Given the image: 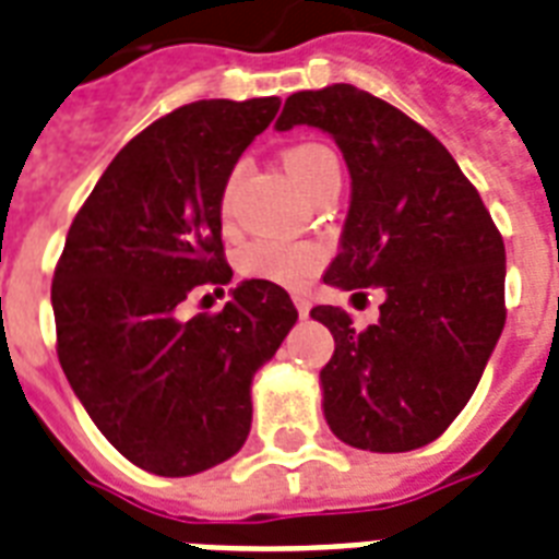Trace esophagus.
Segmentation results:
<instances>
[{
  "label": "esophagus",
  "mask_w": 559,
  "mask_h": 559,
  "mask_svg": "<svg viewBox=\"0 0 559 559\" xmlns=\"http://www.w3.org/2000/svg\"><path fill=\"white\" fill-rule=\"evenodd\" d=\"M294 306H297V311H300V318H309L311 302L306 300V297H300V294H297V297H294Z\"/></svg>",
  "instance_id": "obj_1"
}]
</instances>
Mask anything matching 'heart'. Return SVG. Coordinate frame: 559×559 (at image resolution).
Listing matches in <instances>:
<instances>
[{
  "instance_id": "obj_1",
  "label": "heart",
  "mask_w": 559,
  "mask_h": 559,
  "mask_svg": "<svg viewBox=\"0 0 559 559\" xmlns=\"http://www.w3.org/2000/svg\"><path fill=\"white\" fill-rule=\"evenodd\" d=\"M283 166L306 192H311L323 177L338 175V157L323 142H297L283 154ZM233 186H236V177H230L221 192L224 215L230 212ZM323 262H326V250L318 241L271 239V236L248 241L239 253L241 274L250 280L283 285V288H302L323 267Z\"/></svg>"
}]
</instances>
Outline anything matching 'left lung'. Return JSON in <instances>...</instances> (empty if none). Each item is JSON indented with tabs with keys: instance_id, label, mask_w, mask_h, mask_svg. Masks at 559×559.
Returning a JSON list of instances; mask_svg holds the SVG:
<instances>
[{
	"instance_id": "8db88e82",
	"label": "left lung",
	"mask_w": 559,
	"mask_h": 559,
	"mask_svg": "<svg viewBox=\"0 0 559 559\" xmlns=\"http://www.w3.org/2000/svg\"><path fill=\"white\" fill-rule=\"evenodd\" d=\"M294 124L332 133L353 177L323 283L384 288L367 329L338 306L311 309L335 338L323 414L356 449L411 452L443 435L481 382L508 314L504 241L443 142L393 104L353 84L302 90L276 131Z\"/></svg>"
}]
</instances>
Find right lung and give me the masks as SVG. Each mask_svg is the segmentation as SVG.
<instances>
[{
  "label": "right lung",
  "mask_w": 559,
  "mask_h": 559,
  "mask_svg": "<svg viewBox=\"0 0 559 559\" xmlns=\"http://www.w3.org/2000/svg\"><path fill=\"white\" fill-rule=\"evenodd\" d=\"M280 98H210L136 133L67 233L51 280L58 358L110 443L145 473L183 478L224 464L250 435V382L297 320L285 288L248 280L221 311L177 306L233 271L221 192Z\"/></svg>",
  "instance_id": "1"
}]
</instances>
